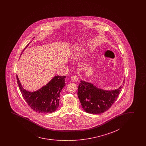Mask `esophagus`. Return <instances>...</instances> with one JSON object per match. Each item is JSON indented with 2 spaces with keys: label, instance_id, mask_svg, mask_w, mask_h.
<instances>
[{
  "label": "esophagus",
  "instance_id": "34e87169",
  "mask_svg": "<svg viewBox=\"0 0 146 146\" xmlns=\"http://www.w3.org/2000/svg\"><path fill=\"white\" fill-rule=\"evenodd\" d=\"M71 79L73 81H77L78 80V76L76 74H73V75H72L71 76Z\"/></svg>",
  "mask_w": 146,
  "mask_h": 146
}]
</instances>
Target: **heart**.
<instances>
[{
    "label": "heart",
    "instance_id": "1",
    "mask_svg": "<svg viewBox=\"0 0 146 146\" xmlns=\"http://www.w3.org/2000/svg\"><path fill=\"white\" fill-rule=\"evenodd\" d=\"M82 51V49H80V48L76 49V52H77L78 53H81Z\"/></svg>",
    "mask_w": 146,
    "mask_h": 146
}]
</instances>
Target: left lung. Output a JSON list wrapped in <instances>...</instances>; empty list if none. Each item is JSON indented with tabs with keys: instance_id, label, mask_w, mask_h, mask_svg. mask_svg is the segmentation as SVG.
I'll return each instance as SVG.
<instances>
[{
	"instance_id": "obj_1",
	"label": "left lung",
	"mask_w": 146,
	"mask_h": 146,
	"mask_svg": "<svg viewBox=\"0 0 146 146\" xmlns=\"http://www.w3.org/2000/svg\"><path fill=\"white\" fill-rule=\"evenodd\" d=\"M123 87V86H121L117 89L106 91L97 88L91 83L81 80L78 96L81 106L86 112L99 114L110 109L117 100Z\"/></svg>"
}]
</instances>
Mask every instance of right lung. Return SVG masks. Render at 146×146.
Returning a JSON list of instances; mask_svg holds the SVG:
<instances>
[{
  "label": "right lung",
  "mask_w": 146,
  "mask_h": 146,
  "mask_svg": "<svg viewBox=\"0 0 146 146\" xmlns=\"http://www.w3.org/2000/svg\"><path fill=\"white\" fill-rule=\"evenodd\" d=\"M65 78L66 76H56L46 86L31 93L23 89L17 75L19 88L27 103L33 110L43 113L57 110L60 93L65 85Z\"/></svg>",
  "instance_id": "right-lung-1"
}]
</instances>
